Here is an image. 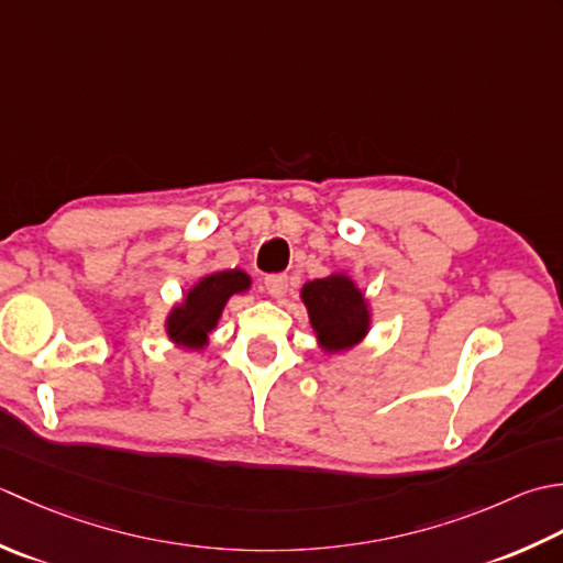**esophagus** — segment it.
Here are the masks:
<instances>
[{
	"label": "esophagus",
	"mask_w": 563,
	"mask_h": 563,
	"mask_svg": "<svg viewBox=\"0 0 563 563\" xmlns=\"http://www.w3.org/2000/svg\"><path fill=\"white\" fill-rule=\"evenodd\" d=\"M265 286H267L269 296L282 298L286 294V289H289V277H286V274H269V277L265 279Z\"/></svg>",
	"instance_id": "esophagus-1"
}]
</instances>
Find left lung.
<instances>
[{"instance_id":"1","label":"left lung","mask_w":563,"mask_h":563,"mask_svg":"<svg viewBox=\"0 0 563 563\" xmlns=\"http://www.w3.org/2000/svg\"><path fill=\"white\" fill-rule=\"evenodd\" d=\"M301 298L316 330L318 345L325 352H342L362 342L372 325L369 306L347 274L303 284Z\"/></svg>"}]
</instances>
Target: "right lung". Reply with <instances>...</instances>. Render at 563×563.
Segmentation results:
<instances>
[{
    "instance_id": "add662e5",
    "label": "right lung",
    "mask_w": 563,
    "mask_h": 563,
    "mask_svg": "<svg viewBox=\"0 0 563 563\" xmlns=\"http://www.w3.org/2000/svg\"><path fill=\"white\" fill-rule=\"evenodd\" d=\"M250 274L243 269H225L206 274L187 291L185 301L172 308L165 330L179 347L201 350L209 342V332L218 325L228 298L250 289Z\"/></svg>"
}]
</instances>
